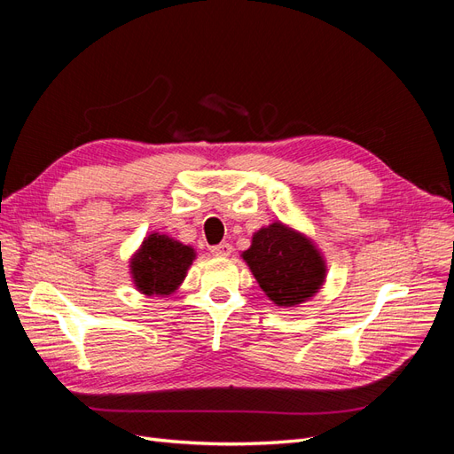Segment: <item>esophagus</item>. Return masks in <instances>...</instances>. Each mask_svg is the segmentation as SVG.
<instances>
[{"label": "esophagus", "mask_w": 454, "mask_h": 454, "mask_svg": "<svg viewBox=\"0 0 454 454\" xmlns=\"http://www.w3.org/2000/svg\"><path fill=\"white\" fill-rule=\"evenodd\" d=\"M210 252L214 255H217V257H229L231 252H232V246L229 242H222V244H217V246H212Z\"/></svg>", "instance_id": "esophagus-1"}]
</instances>
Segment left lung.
Segmentation results:
<instances>
[{
  "label": "left lung",
  "mask_w": 454,
  "mask_h": 454,
  "mask_svg": "<svg viewBox=\"0 0 454 454\" xmlns=\"http://www.w3.org/2000/svg\"><path fill=\"white\" fill-rule=\"evenodd\" d=\"M261 290L277 307H297L325 282V261L303 232L274 222L254 232L242 252Z\"/></svg>",
  "instance_id": "obj_1"
}]
</instances>
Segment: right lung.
<instances>
[{"instance_id": "obj_1", "label": "right lung", "mask_w": 454, "mask_h": 454, "mask_svg": "<svg viewBox=\"0 0 454 454\" xmlns=\"http://www.w3.org/2000/svg\"><path fill=\"white\" fill-rule=\"evenodd\" d=\"M195 250L160 232H151L130 259L134 286L144 295H170L182 286Z\"/></svg>"}]
</instances>
